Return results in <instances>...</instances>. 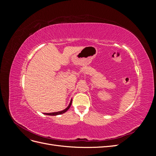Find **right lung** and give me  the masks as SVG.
Segmentation results:
<instances>
[{
	"label": "right lung",
	"mask_w": 156,
	"mask_h": 156,
	"mask_svg": "<svg viewBox=\"0 0 156 156\" xmlns=\"http://www.w3.org/2000/svg\"><path fill=\"white\" fill-rule=\"evenodd\" d=\"M72 99L70 101V103L69 105L65 108V109L62 110V111H58V112H50V113H44V115H50V116H56V115H61V114H63V113L66 112L71 106V105H72Z\"/></svg>",
	"instance_id": "add662e5"
}]
</instances>
